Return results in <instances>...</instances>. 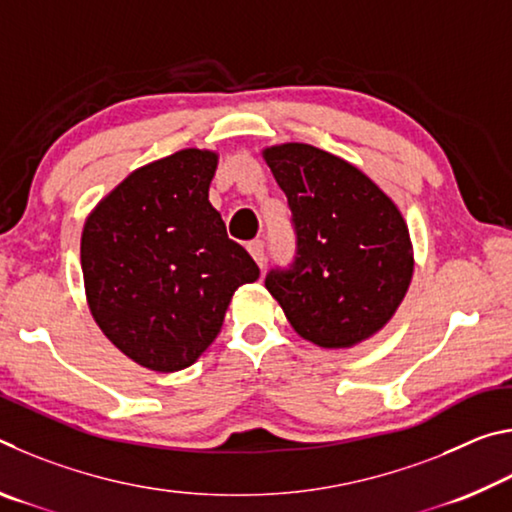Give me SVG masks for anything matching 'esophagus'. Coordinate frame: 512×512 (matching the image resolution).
Instances as JSON below:
<instances>
[{"label":"esophagus","mask_w":512,"mask_h":512,"mask_svg":"<svg viewBox=\"0 0 512 512\" xmlns=\"http://www.w3.org/2000/svg\"><path fill=\"white\" fill-rule=\"evenodd\" d=\"M248 253L253 255V259H255L259 268H264V264H266V246H264L262 239L250 241V244H248Z\"/></svg>","instance_id":"34e87169"}]
</instances>
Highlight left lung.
I'll return each instance as SVG.
<instances>
[{
    "label": "left lung",
    "mask_w": 512,
    "mask_h": 512,
    "mask_svg": "<svg viewBox=\"0 0 512 512\" xmlns=\"http://www.w3.org/2000/svg\"><path fill=\"white\" fill-rule=\"evenodd\" d=\"M293 214L298 250L273 268L266 289L302 339L352 348L377 334L413 277V246L402 212L354 164L311 144L264 149Z\"/></svg>",
    "instance_id": "obj_1"
}]
</instances>
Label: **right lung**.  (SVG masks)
I'll use <instances>...</instances> for the list:
<instances>
[{
    "label": "right lung",
    "mask_w": 512,
    "mask_h": 512,
    "mask_svg": "<svg viewBox=\"0 0 512 512\" xmlns=\"http://www.w3.org/2000/svg\"><path fill=\"white\" fill-rule=\"evenodd\" d=\"M216 164L214 151L183 149L135 169L83 225L92 316L149 370L192 366L221 332L235 291L259 277L210 203Z\"/></svg>",
    "instance_id": "obj_1"
}]
</instances>
